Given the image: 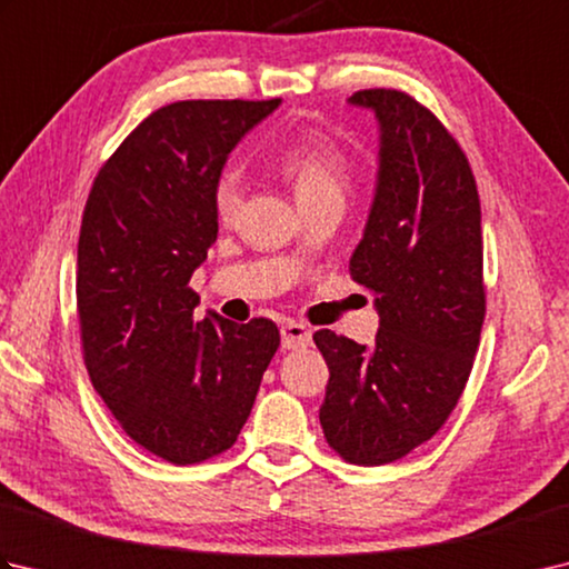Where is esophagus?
I'll return each mask as SVG.
<instances>
[{
    "instance_id": "obj_1",
    "label": "esophagus",
    "mask_w": 569,
    "mask_h": 569,
    "mask_svg": "<svg viewBox=\"0 0 569 569\" xmlns=\"http://www.w3.org/2000/svg\"><path fill=\"white\" fill-rule=\"evenodd\" d=\"M312 342V332L303 322H286L281 328V347L283 349H300Z\"/></svg>"
}]
</instances>
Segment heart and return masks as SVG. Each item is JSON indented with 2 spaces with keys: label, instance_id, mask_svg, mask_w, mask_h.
<instances>
[{
  "label": "heart",
  "instance_id": "b5f03b06",
  "mask_svg": "<svg viewBox=\"0 0 569 569\" xmlns=\"http://www.w3.org/2000/svg\"><path fill=\"white\" fill-rule=\"evenodd\" d=\"M276 168L293 186L300 208L308 204H345L355 183V168L347 153L325 137H300L276 153ZM244 202V176L227 166L212 186V208L217 220H237Z\"/></svg>",
  "mask_w": 569,
  "mask_h": 569
}]
</instances>
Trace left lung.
I'll return each instance as SVG.
<instances>
[{
	"label": "left lung",
	"mask_w": 569,
	"mask_h": 569,
	"mask_svg": "<svg viewBox=\"0 0 569 569\" xmlns=\"http://www.w3.org/2000/svg\"><path fill=\"white\" fill-rule=\"evenodd\" d=\"M379 119V176L349 273L373 293V347L312 335L330 369L325 440L361 467L428 442L465 391L485 325V244L477 180L428 107L401 90H359Z\"/></svg>",
	"instance_id": "8db88e82"
}]
</instances>
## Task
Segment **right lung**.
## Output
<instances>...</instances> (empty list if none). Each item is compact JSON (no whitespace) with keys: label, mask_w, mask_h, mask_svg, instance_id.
I'll list each match as a JSON object with an SVG mask.
<instances>
[{"label":"right lung","mask_w":569,"mask_h":569,"mask_svg":"<svg viewBox=\"0 0 569 569\" xmlns=\"http://www.w3.org/2000/svg\"><path fill=\"white\" fill-rule=\"evenodd\" d=\"M281 100H183L104 161L78 239V318L94 391L143 450L198 465L237 442L281 345L266 318L196 322L188 286L217 239L212 186Z\"/></svg>","instance_id":"add662e5"}]
</instances>
